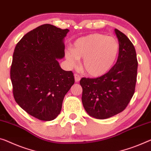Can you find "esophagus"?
<instances>
[{
    "label": "esophagus",
    "mask_w": 151,
    "mask_h": 151,
    "mask_svg": "<svg viewBox=\"0 0 151 151\" xmlns=\"http://www.w3.org/2000/svg\"><path fill=\"white\" fill-rule=\"evenodd\" d=\"M74 78H75V81L76 82H78L80 80V79H81V77L80 76L78 75V73H75L74 74Z\"/></svg>",
    "instance_id": "1"
}]
</instances>
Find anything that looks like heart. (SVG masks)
I'll list each match as a JSON object with an SVG mask.
<instances>
[{"mask_svg":"<svg viewBox=\"0 0 151 151\" xmlns=\"http://www.w3.org/2000/svg\"><path fill=\"white\" fill-rule=\"evenodd\" d=\"M119 44L114 37L92 34L76 40L72 50L65 57L71 68L78 65V59H83L82 68L89 76L105 75L114 65L119 52Z\"/></svg>","mask_w":151,"mask_h":151,"instance_id":"obj_1","label":"heart"}]
</instances>
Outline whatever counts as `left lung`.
Returning a JSON list of instances; mask_svg holds the SVG:
<instances>
[{
  "label": "left lung",
  "instance_id": "obj_1",
  "mask_svg": "<svg viewBox=\"0 0 151 151\" xmlns=\"http://www.w3.org/2000/svg\"><path fill=\"white\" fill-rule=\"evenodd\" d=\"M119 52L115 65L96 78H82V101L90 116L104 119L124 111L135 91L138 61L135 48L129 38L115 29Z\"/></svg>",
  "mask_w": 151,
  "mask_h": 151
}]
</instances>
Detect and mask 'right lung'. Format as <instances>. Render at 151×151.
<instances>
[{"instance_id":"add662e5","label":"right lung","mask_w":151,"mask_h":151,"mask_svg":"<svg viewBox=\"0 0 151 151\" xmlns=\"http://www.w3.org/2000/svg\"><path fill=\"white\" fill-rule=\"evenodd\" d=\"M69 30L50 24L38 26L16 45L11 80L16 103L30 115L51 121L61 112L64 96L75 82L71 71L61 68L64 38Z\"/></svg>"}]
</instances>
